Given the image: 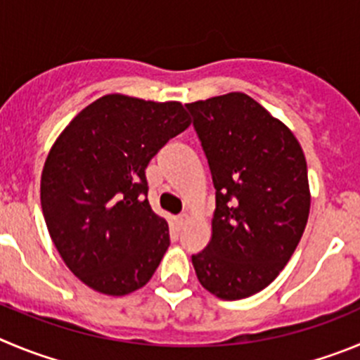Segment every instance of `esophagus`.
<instances>
[{
  "mask_svg": "<svg viewBox=\"0 0 360 360\" xmlns=\"http://www.w3.org/2000/svg\"><path fill=\"white\" fill-rule=\"evenodd\" d=\"M186 221H188V214L186 213H183V214H179V217H177V226H184Z\"/></svg>",
  "mask_w": 360,
  "mask_h": 360,
  "instance_id": "1",
  "label": "esophagus"
}]
</instances>
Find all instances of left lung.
<instances>
[{
    "label": "left lung",
    "instance_id": "8db88e82",
    "mask_svg": "<svg viewBox=\"0 0 360 360\" xmlns=\"http://www.w3.org/2000/svg\"><path fill=\"white\" fill-rule=\"evenodd\" d=\"M214 186L211 241L191 256L224 300L264 288L286 266L309 217L307 163L295 134L247 94L186 104Z\"/></svg>",
    "mask_w": 360,
    "mask_h": 360
}]
</instances>
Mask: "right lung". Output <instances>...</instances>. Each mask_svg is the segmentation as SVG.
I'll return each instance as SVG.
<instances>
[{"label": "right lung", "mask_w": 360, "mask_h": 360, "mask_svg": "<svg viewBox=\"0 0 360 360\" xmlns=\"http://www.w3.org/2000/svg\"><path fill=\"white\" fill-rule=\"evenodd\" d=\"M190 126L181 103L110 94L70 120L46 160L40 204L76 277L104 295L146 286L170 245L147 200L154 154Z\"/></svg>", "instance_id": "1"}]
</instances>
